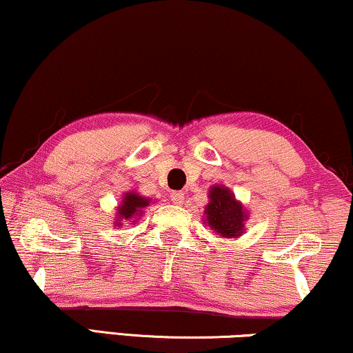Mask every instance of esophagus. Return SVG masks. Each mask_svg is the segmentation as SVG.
I'll return each instance as SVG.
<instances>
[{"mask_svg":"<svg viewBox=\"0 0 353 353\" xmlns=\"http://www.w3.org/2000/svg\"><path fill=\"white\" fill-rule=\"evenodd\" d=\"M171 200H172V203H176V205H182V202H184V194H182V192H172L171 194Z\"/></svg>","mask_w":353,"mask_h":353,"instance_id":"esophagus-1","label":"esophagus"}]
</instances>
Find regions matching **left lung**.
Returning a JSON list of instances; mask_svg holds the SVG:
<instances>
[{
	"instance_id": "8db88e82",
	"label": "left lung",
	"mask_w": 353,
	"mask_h": 353,
	"mask_svg": "<svg viewBox=\"0 0 353 353\" xmlns=\"http://www.w3.org/2000/svg\"><path fill=\"white\" fill-rule=\"evenodd\" d=\"M210 203L205 208L208 226L221 238H236L243 233V221L246 215L234 195L226 187L213 185L210 190Z\"/></svg>"
}]
</instances>
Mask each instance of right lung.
<instances>
[{
    "label": "right lung",
    "mask_w": 353,
    "mask_h": 353,
    "mask_svg": "<svg viewBox=\"0 0 353 353\" xmlns=\"http://www.w3.org/2000/svg\"><path fill=\"white\" fill-rule=\"evenodd\" d=\"M150 202L151 200L140 197V195L135 194V192H128V194L123 197L122 205L119 207V218L120 220H127V221L132 220V218L140 215V213L143 212V208L148 207Z\"/></svg>",
    "instance_id": "1"
}]
</instances>
